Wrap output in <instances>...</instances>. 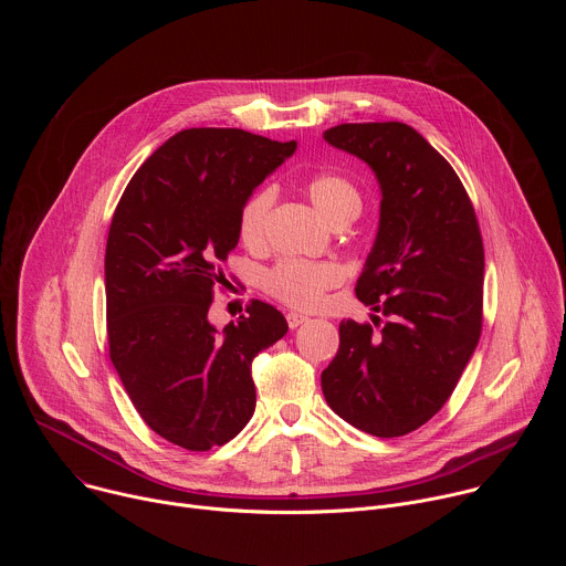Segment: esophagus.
I'll return each mask as SVG.
<instances>
[{
  "label": "esophagus",
  "mask_w": 566,
  "mask_h": 566,
  "mask_svg": "<svg viewBox=\"0 0 566 566\" xmlns=\"http://www.w3.org/2000/svg\"><path fill=\"white\" fill-rule=\"evenodd\" d=\"M308 317L304 315V313H297V311H291V313H286V322H289V327L291 329H297L302 322H306Z\"/></svg>",
  "instance_id": "esophagus-1"
}]
</instances>
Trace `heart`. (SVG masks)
Wrapping results in <instances>:
<instances>
[{
	"label": "heart",
	"instance_id": "1",
	"mask_svg": "<svg viewBox=\"0 0 566 566\" xmlns=\"http://www.w3.org/2000/svg\"><path fill=\"white\" fill-rule=\"evenodd\" d=\"M304 195L315 210L334 226H345L356 219L363 210V195L358 186L338 172H315L302 184ZM275 192L271 188H258L239 208L237 232L241 244L260 249L266 237V223ZM345 273L336 262H311V260H280L271 266L262 286L275 300L295 308H315L325 300V293L343 282Z\"/></svg>",
	"mask_w": 566,
	"mask_h": 566
}]
</instances>
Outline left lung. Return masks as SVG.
<instances>
[{"instance_id":"left-lung-1","label":"left lung","mask_w":566,"mask_h":566,"mask_svg":"<svg viewBox=\"0 0 566 566\" xmlns=\"http://www.w3.org/2000/svg\"><path fill=\"white\" fill-rule=\"evenodd\" d=\"M325 140L376 172L380 226L356 297L380 311L340 322L322 371L329 408L374 437H402L452 396L483 322V241L448 160L406 123H343Z\"/></svg>"}]
</instances>
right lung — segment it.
<instances>
[{
    "label": "right lung",
    "mask_w": 566,
    "mask_h": 566,
    "mask_svg": "<svg viewBox=\"0 0 566 566\" xmlns=\"http://www.w3.org/2000/svg\"><path fill=\"white\" fill-rule=\"evenodd\" d=\"M297 143L192 127L160 145L127 184L107 234L109 358L140 419L192 452L228 443L255 412L253 358L284 315L251 300L219 334L208 322L237 214Z\"/></svg>",
    "instance_id": "1"
}]
</instances>
